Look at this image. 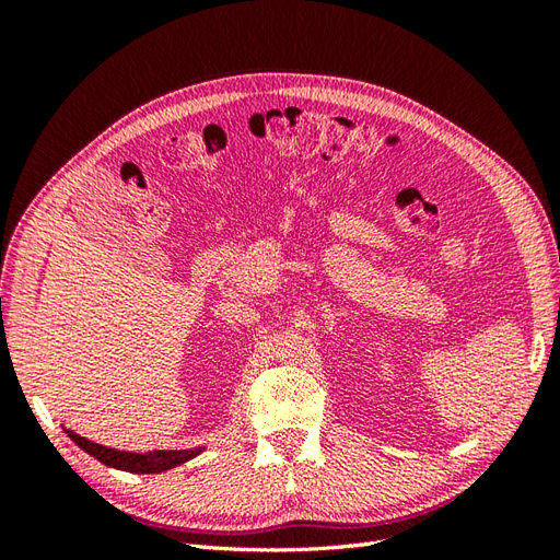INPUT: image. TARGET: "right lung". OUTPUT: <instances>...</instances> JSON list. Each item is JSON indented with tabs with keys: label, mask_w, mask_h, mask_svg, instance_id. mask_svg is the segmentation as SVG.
<instances>
[{
	"label": "right lung",
	"mask_w": 560,
	"mask_h": 560,
	"mask_svg": "<svg viewBox=\"0 0 560 560\" xmlns=\"http://www.w3.org/2000/svg\"><path fill=\"white\" fill-rule=\"evenodd\" d=\"M77 444L91 453L93 457H97L100 463H105L109 467H116V469H126V471H132V474H156V471H165L171 469L179 463H184L186 453H147V455H130V453H121V451H112V448H105L100 444H91L86 442V439L81 436H74Z\"/></svg>",
	"instance_id": "obj_1"
}]
</instances>
